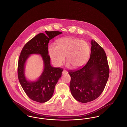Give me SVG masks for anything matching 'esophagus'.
I'll return each instance as SVG.
<instances>
[{
  "instance_id": "1",
  "label": "esophagus",
  "mask_w": 127,
  "mask_h": 127,
  "mask_svg": "<svg viewBox=\"0 0 127 127\" xmlns=\"http://www.w3.org/2000/svg\"><path fill=\"white\" fill-rule=\"evenodd\" d=\"M68 73V72L66 71L65 70H64L63 71H62V74L64 75V74H67Z\"/></svg>"
}]
</instances>
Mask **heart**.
Returning a JSON list of instances; mask_svg holds the SVG:
<instances>
[{
    "mask_svg": "<svg viewBox=\"0 0 127 127\" xmlns=\"http://www.w3.org/2000/svg\"><path fill=\"white\" fill-rule=\"evenodd\" d=\"M90 50V47L86 41L66 37L59 39L57 46L51 44L48 48V53L55 66H61L65 56L67 66H72L74 68H79L88 61Z\"/></svg>",
    "mask_w": 127,
    "mask_h": 127,
    "instance_id": "b5f03b06",
    "label": "heart"
}]
</instances>
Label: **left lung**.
<instances>
[{"label":"left lung","instance_id":"left-lung-1","mask_svg":"<svg viewBox=\"0 0 127 127\" xmlns=\"http://www.w3.org/2000/svg\"><path fill=\"white\" fill-rule=\"evenodd\" d=\"M91 45V56L87 63L79 70L68 72L71 93L80 102L96 99L102 93L109 79V65L104 49L94 40Z\"/></svg>","mask_w":127,"mask_h":127}]
</instances>
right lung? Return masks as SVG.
<instances>
[{
  "label": "right lung",
  "instance_id": "add662e5",
  "mask_svg": "<svg viewBox=\"0 0 127 127\" xmlns=\"http://www.w3.org/2000/svg\"><path fill=\"white\" fill-rule=\"evenodd\" d=\"M45 32L46 35L43 33L37 34L25 45L19 58L18 66V80L25 92L30 99L39 103L47 102L52 97L55 86L63 70L60 67L51 66L48 50L49 40L62 32L58 31ZM32 54H40L44 64L43 72L35 81H29L24 73L26 61Z\"/></svg>",
  "mask_w": 127,
  "mask_h": 127
}]
</instances>
